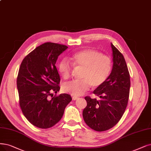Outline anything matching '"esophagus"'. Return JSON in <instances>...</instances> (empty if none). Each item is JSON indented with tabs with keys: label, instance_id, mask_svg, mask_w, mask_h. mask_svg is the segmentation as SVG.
Returning a JSON list of instances; mask_svg holds the SVG:
<instances>
[{
	"label": "esophagus",
	"instance_id": "obj_1",
	"mask_svg": "<svg viewBox=\"0 0 151 151\" xmlns=\"http://www.w3.org/2000/svg\"><path fill=\"white\" fill-rule=\"evenodd\" d=\"M78 99H79V97H77V96H72V100H76Z\"/></svg>",
	"mask_w": 151,
	"mask_h": 151
}]
</instances>
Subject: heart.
I'll use <instances>...</instances> for the list:
<instances>
[{
  "label": "heart",
  "mask_w": 151,
  "mask_h": 151,
  "mask_svg": "<svg viewBox=\"0 0 151 151\" xmlns=\"http://www.w3.org/2000/svg\"><path fill=\"white\" fill-rule=\"evenodd\" d=\"M69 61L74 68L82 69L81 79L66 82L63 86L65 92L76 96L83 94L90 86L93 88L101 86L108 79L112 68V61L109 56L91 49L73 54L69 58ZM70 64L65 59L59 64V72L65 79L71 76L72 68Z\"/></svg>",
  "instance_id": "heart-1"
}]
</instances>
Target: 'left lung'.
Masks as SVG:
<instances>
[{"mask_svg": "<svg viewBox=\"0 0 151 151\" xmlns=\"http://www.w3.org/2000/svg\"><path fill=\"white\" fill-rule=\"evenodd\" d=\"M113 68L110 76L93 93L100 99L87 96V106L82 113L84 122L90 128L104 131L113 128L122 118L127 106L130 76L122 54L111 43Z\"/></svg>", "mask_w": 151, "mask_h": 151, "instance_id": "1", "label": "left lung"}]
</instances>
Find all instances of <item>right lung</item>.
Masks as SVG:
<instances>
[{"mask_svg": "<svg viewBox=\"0 0 151 151\" xmlns=\"http://www.w3.org/2000/svg\"><path fill=\"white\" fill-rule=\"evenodd\" d=\"M68 47L47 42L36 47L21 63L17 80L20 106L26 118L39 128L47 129L58 123L72 100L67 93L49 97L60 89L55 64Z\"/></svg>", "mask_w": 151, "mask_h": 151, "instance_id": "1", "label": "right lung"}]
</instances>
